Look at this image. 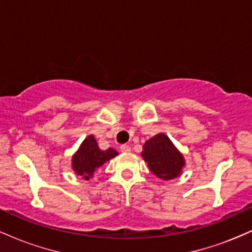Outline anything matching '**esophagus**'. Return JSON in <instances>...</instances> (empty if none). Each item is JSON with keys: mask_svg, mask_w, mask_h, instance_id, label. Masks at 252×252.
<instances>
[{"mask_svg": "<svg viewBox=\"0 0 252 252\" xmlns=\"http://www.w3.org/2000/svg\"><path fill=\"white\" fill-rule=\"evenodd\" d=\"M121 152H123V153L130 152V147L128 146V144H122V146H121Z\"/></svg>", "mask_w": 252, "mask_h": 252, "instance_id": "esophagus-1", "label": "esophagus"}]
</instances>
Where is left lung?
Masks as SVG:
<instances>
[{
    "instance_id": "1",
    "label": "left lung",
    "mask_w": 252,
    "mask_h": 252,
    "mask_svg": "<svg viewBox=\"0 0 252 252\" xmlns=\"http://www.w3.org/2000/svg\"><path fill=\"white\" fill-rule=\"evenodd\" d=\"M142 156L148 162L149 169L163 180L180 175L185 160L182 155L164 134H158L143 146Z\"/></svg>"
}]
</instances>
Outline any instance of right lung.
<instances>
[{"label": "right lung", "mask_w": 252, "mask_h": 252, "mask_svg": "<svg viewBox=\"0 0 252 252\" xmlns=\"http://www.w3.org/2000/svg\"><path fill=\"white\" fill-rule=\"evenodd\" d=\"M118 154L115 149L109 148L100 150L99 147L92 135L88 136L83 141L82 146L72 160V167L78 175H82L84 179L89 180L94 172L110 158H115Z\"/></svg>", "instance_id": "1"}]
</instances>
